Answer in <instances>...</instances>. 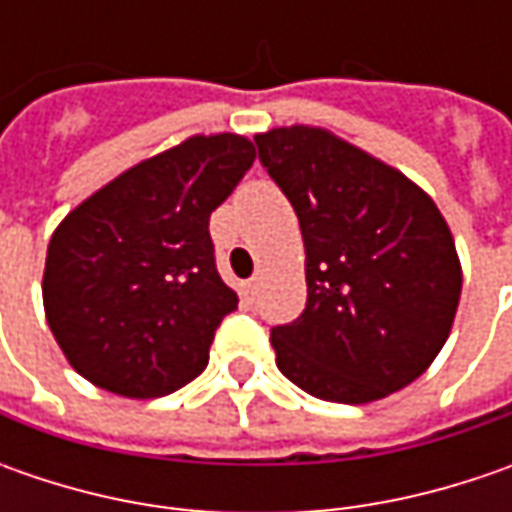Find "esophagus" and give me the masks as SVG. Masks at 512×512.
Listing matches in <instances>:
<instances>
[{"label":"esophagus","instance_id":"esophagus-1","mask_svg":"<svg viewBox=\"0 0 512 512\" xmlns=\"http://www.w3.org/2000/svg\"><path fill=\"white\" fill-rule=\"evenodd\" d=\"M259 282H262V276H253V279H247V282H245V290L250 293V296H253V293L259 290Z\"/></svg>","mask_w":512,"mask_h":512}]
</instances>
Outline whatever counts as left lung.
Returning <instances> with one entry per match:
<instances>
[{
	"instance_id": "obj_1",
	"label": "left lung",
	"mask_w": 512,
	"mask_h": 512,
	"mask_svg": "<svg viewBox=\"0 0 512 512\" xmlns=\"http://www.w3.org/2000/svg\"><path fill=\"white\" fill-rule=\"evenodd\" d=\"M305 239L307 305L270 330L305 393L367 404L419 379L450 336L462 265L450 227L404 173L322 128L256 136Z\"/></svg>"
}]
</instances>
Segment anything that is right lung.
<instances>
[{
    "label": "right lung",
    "instance_id": "1",
    "mask_svg": "<svg viewBox=\"0 0 512 512\" xmlns=\"http://www.w3.org/2000/svg\"><path fill=\"white\" fill-rule=\"evenodd\" d=\"M256 159L236 133L190 136L96 190L50 236L42 299L73 370L156 399L193 382L239 299L216 270L210 213Z\"/></svg>",
    "mask_w": 512,
    "mask_h": 512
}]
</instances>
